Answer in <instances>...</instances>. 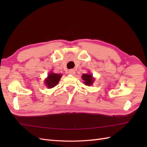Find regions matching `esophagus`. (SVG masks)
Masks as SVG:
<instances>
[{"mask_svg":"<svg viewBox=\"0 0 147 147\" xmlns=\"http://www.w3.org/2000/svg\"><path fill=\"white\" fill-rule=\"evenodd\" d=\"M68 73L69 74H71V75H73V74H74V73H75V71H74V69H70L69 70Z\"/></svg>","mask_w":147,"mask_h":147,"instance_id":"1","label":"esophagus"}]
</instances>
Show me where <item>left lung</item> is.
Masks as SVG:
<instances>
[{"mask_svg": "<svg viewBox=\"0 0 147 147\" xmlns=\"http://www.w3.org/2000/svg\"><path fill=\"white\" fill-rule=\"evenodd\" d=\"M82 79L84 81V84L87 86L92 85L94 82V78L92 76V74H83L82 75Z\"/></svg>", "mask_w": 147, "mask_h": 147, "instance_id": "obj_1", "label": "left lung"}]
</instances>
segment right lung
<instances>
[{
  "instance_id": "obj_1",
  "label": "right lung",
  "mask_w": 147,
  "mask_h": 147,
  "mask_svg": "<svg viewBox=\"0 0 147 147\" xmlns=\"http://www.w3.org/2000/svg\"><path fill=\"white\" fill-rule=\"evenodd\" d=\"M62 77L61 74L50 73L48 75L47 78L45 81V84L49 88H52L57 85L59 80Z\"/></svg>"
}]
</instances>
